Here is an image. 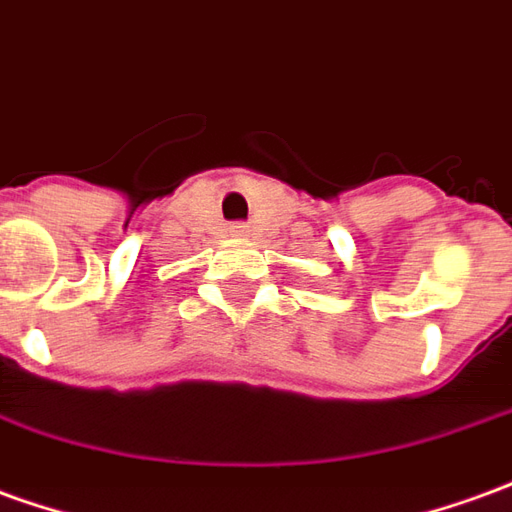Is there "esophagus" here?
<instances>
[{
  "label": "esophagus",
  "instance_id": "esophagus-1",
  "mask_svg": "<svg viewBox=\"0 0 512 512\" xmlns=\"http://www.w3.org/2000/svg\"><path fill=\"white\" fill-rule=\"evenodd\" d=\"M230 235L232 238H246V235H249V227L241 224V221H238V224H230Z\"/></svg>",
  "mask_w": 512,
  "mask_h": 512
}]
</instances>
